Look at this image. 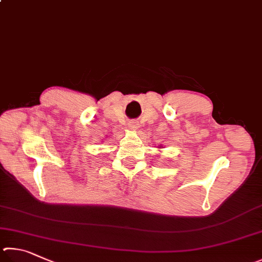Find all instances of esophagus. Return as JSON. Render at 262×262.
<instances>
[{
	"label": "esophagus",
	"instance_id": "1",
	"mask_svg": "<svg viewBox=\"0 0 262 262\" xmlns=\"http://www.w3.org/2000/svg\"><path fill=\"white\" fill-rule=\"evenodd\" d=\"M127 125H128V127L132 128V130H137V128H138V126H139V124L137 121H130V122H128Z\"/></svg>",
	"mask_w": 262,
	"mask_h": 262
}]
</instances>
